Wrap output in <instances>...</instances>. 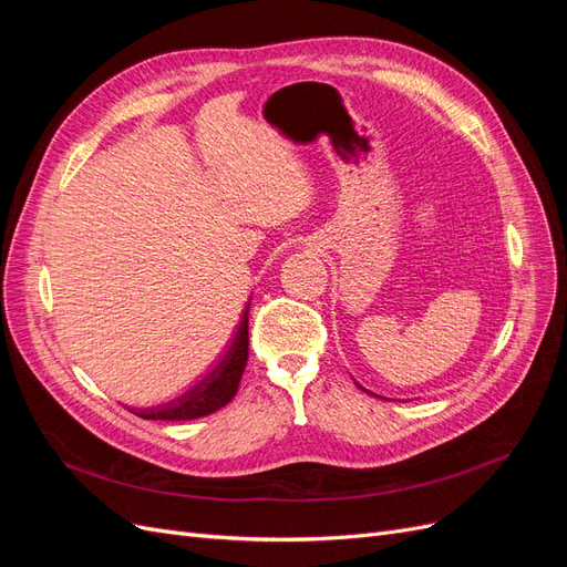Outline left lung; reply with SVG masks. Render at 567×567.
<instances>
[{
    "label": "left lung",
    "instance_id": "left-lung-1",
    "mask_svg": "<svg viewBox=\"0 0 567 567\" xmlns=\"http://www.w3.org/2000/svg\"><path fill=\"white\" fill-rule=\"evenodd\" d=\"M357 385H359V383H357ZM359 388H362V385H359ZM362 390H364V388H362Z\"/></svg>",
    "mask_w": 567,
    "mask_h": 567
}]
</instances>
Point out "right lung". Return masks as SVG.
Instances as JSON below:
<instances>
[{"mask_svg":"<svg viewBox=\"0 0 567 567\" xmlns=\"http://www.w3.org/2000/svg\"><path fill=\"white\" fill-rule=\"evenodd\" d=\"M248 310L250 302L246 305L241 323H238L229 350L221 354L219 362L205 373L194 388H188L179 398L165 404L130 409L132 414L146 421H194L229 404L238 390V383H241V375L248 362Z\"/></svg>","mask_w":567,"mask_h":567,"instance_id":"obj_1","label":"right lung"}]
</instances>
